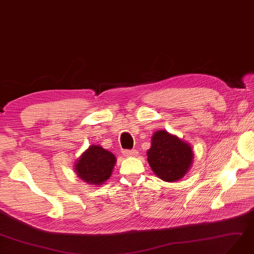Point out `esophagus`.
Returning a JSON list of instances; mask_svg holds the SVG:
<instances>
[{"mask_svg": "<svg viewBox=\"0 0 254 254\" xmlns=\"http://www.w3.org/2000/svg\"><path fill=\"white\" fill-rule=\"evenodd\" d=\"M138 154H139L138 150H135V149L124 150V152H123V155H124L125 157H135Z\"/></svg>", "mask_w": 254, "mask_h": 254, "instance_id": "1", "label": "esophagus"}]
</instances>
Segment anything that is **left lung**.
<instances>
[{
  "mask_svg": "<svg viewBox=\"0 0 254 254\" xmlns=\"http://www.w3.org/2000/svg\"><path fill=\"white\" fill-rule=\"evenodd\" d=\"M147 161L160 180L174 183L188 173L193 161L192 147L186 141L166 130H157L147 150Z\"/></svg>",
  "mask_w": 254,
  "mask_h": 254,
  "instance_id": "1",
  "label": "left lung"
}]
</instances>
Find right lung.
<instances>
[{"label":"right lung","mask_w":254,"mask_h":254,"mask_svg":"<svg viewBox=\"0 0 254 254\" xmlns=\"http://www.w3.org/2000/svg\"><path fill=\"white\" fill-rule=\"evenodd\" d=\"M116 157L98 144H92L74 163V172L92 187L104 185L112 175Z\"/></svg>","instance_id":"obj_1"}]
</instances>
